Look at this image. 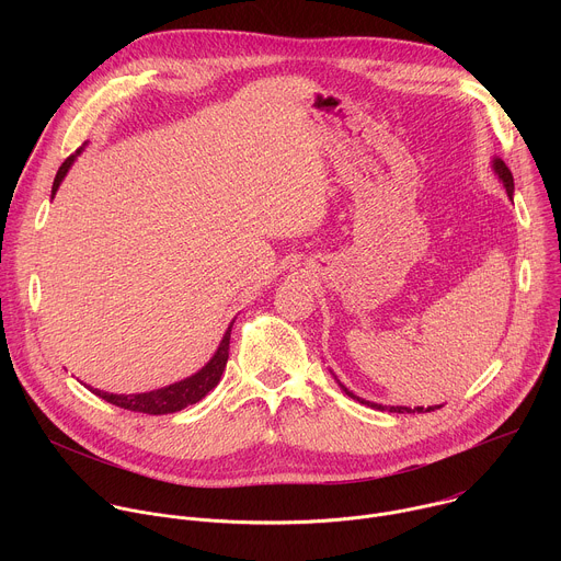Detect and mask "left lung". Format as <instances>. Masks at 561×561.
<instances>
[{"label": "left lung", "mask_w": 561, "mask_h": 561, "mask_svg": "<svg viewBox=\"0 0 561 561\" xmlns=\"http://www.w3.org/2000/svg\"><path fill=\"white\" fill-rule=\"evenodd\" d=\"M493 171H495V175H497V180L504 184V188H506V193H508V197L513 199V193H515V182H513V173L508 171V167L502 162L500 157H493ZM335 377V375H333ZM335 381L340 383V388L348 394V397H353V399H357L359 404H366V407H370V409H375V411H388V413H431V411H437V409H442V404H437V407H428V409H424V407H415V409H411V407H381V404H375V402H368V399H362V397H357L353 390H348L337 377H335Z\"/></svg>", "instance_id": "left-lung-1"}]
</instances>
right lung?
<instances>
[{
    "instance_id": "add662e5",
    "label": "right lung",
    "mask_w": 561,
    "mask_h": 561,
    "mask_svg": "<svg viewBox=\"0 0 561 561\" xmlns=\"http://www.w3.org/2000/svg\"><path fill=\"white\" fill-rule=\"evenodd\" d=\"M84 150L77 148L66 162L59 167L57 175H55V182H53V191L50 195L55 197L57 195V188L61 186L66 173L70 171V167L75 164L77 154ZM234 322V319H232ZM232 322L228 324L215 355L191 377L186 379H180L175 383H169L164 388H154V390H148V392H133V394H115V392H106V390H100V388H91V392H95L98 397L106 399L108 404H115L119 409H126V411H133V413H146V415H169V413H178L191 404H197L199 399H204L221 379V373L226 368V362H228V344H230V329H232Z\"/></svg>"
}]
</instances>
